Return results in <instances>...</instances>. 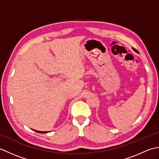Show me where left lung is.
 Here are the masks:
<instances>
[{
	"label": "left lung",
	"mask_w": 159,
	"mask_h": 159,
	"mask_svg": "<svg viewBox=\"0 0 159 159\" xmlns=\"http://www.w3.org/2000/svg\"><path fill=\"white\" fill-rule=\"evenodd\" d=\"M133 49H134V48H133ZM134 50H135V51H136V50H134Z\"/></svg>",
	"instance_id": "obj_1"
}]
</instances>
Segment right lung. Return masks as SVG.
I'll return each mask as SVG.
<instances>
[{"mask_svg":"<svg viewBox=\"0 0 159 159\" xmlns=\"http://www.w3.org/2000/svg\"><path fill=\"white\" fill-rule=\"evenodd\" d=\"M37 133H48V132H46V131H38V130H35Z\"/></svg>","mask_w":159,"mask_h":159,"instance_id":"1","label":"right lung"}]
</instances>
